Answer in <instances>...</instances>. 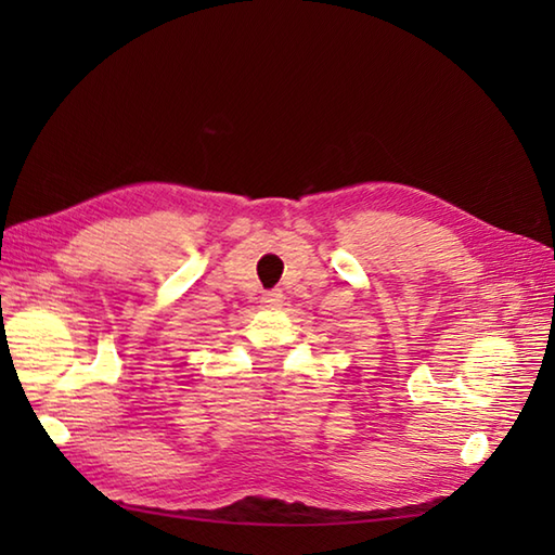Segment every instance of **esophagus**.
I'll return each instance as SVG.
<instances>
[{"label":"esophagus","instance_id":"1","mask_svg":"<svg viewBox=\"0 0 555 555\" xmlns=\"http://www.w3.org/2000/svg\"><path fill=\"white\" fill-rule=\"evenodd\" d=\"M281 300H284V296H281V291H269L267 296L262 298V302L267 305V308H279Z\"/></svg>","mask_w":555,"mask_h":555}]
</instances>
